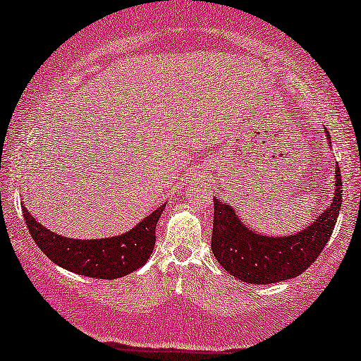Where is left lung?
<instances>
[{
  "instance_id": "left-lung-1",
  "label": "left lung",
  "mask_w": 361,
  "mask_h": 361,
  "mask_svg": "<svg viewBox=\"0 0 361 361\" xmlns=\"http://www.w3.org/2000/svg\"><path fill=\"white\" fill-rule=\"evenodd\" d=\"M334 180L331 205L316 215L305 230L293 235L271 237L255 232L238 219L233 207L215 197L212 252L220 266L247 284H274L305 272L328 244L340 215L343 202L340 168L334 171Z\"/></svg>"
}]
</instances>
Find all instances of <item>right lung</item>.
<instances>
[{
	"instance_id": "obj_1",
	"label": "right lung",
	"mask_w": 361,
	"mask_h": 361,
	"mask_svg": "<svg viewBox=\"0 0 361 361\" xmlns=\"http://www.w3.org/2000/svg\"><path fill=\"white\" fill-rule=\"evenodd\" d=\"M166 203L151 212L136 227L129 228L121 235L106 238H68L51 232L38 222L23 208L28 230L35 244L56 266L75 272L79 276L95 279H117L145 266L153 254L156 242V224L161 216Z\"/></svg>"
}]
</instances>
